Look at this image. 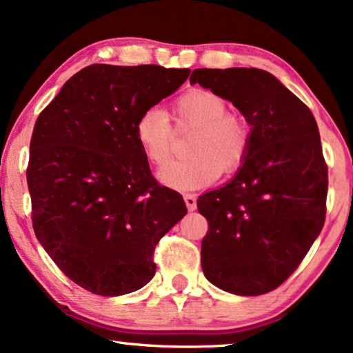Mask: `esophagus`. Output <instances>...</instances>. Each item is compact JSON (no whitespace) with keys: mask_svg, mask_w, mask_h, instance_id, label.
Masks as SVG:
<instances>
[{"mask_svg":"<svg viewBox=\"0 0 353 353\" xmlns=\"http://www.w3.org/2000/svg\"><path fill=\"white\" fill-rule=\"evenodd\" d=\"M183 197H185V202H186L188 210H190V212L196 210V207H197L196 194H192V192H186V194H183Z\"/></svg>","mask_w":353,"mask_h":353,"instance_id":"34e87169","label":"esophagus"}]
</instances>
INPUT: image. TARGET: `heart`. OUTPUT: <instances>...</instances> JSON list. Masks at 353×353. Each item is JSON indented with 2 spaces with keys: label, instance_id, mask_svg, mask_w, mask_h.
Returning <instances> with one entry per match:
<instances>
[{
  "label": "heart",
  "instance_id": "heart-1",
  "mask_svg": "<svg viewBox=\"0 0 353 353\" xmlns=\"http://www.w3.org/2000/svg\"><path fill=\"white\" fill-rule=\"evenodd\" d=\"M191 126L190 158L163 166L159 180L176 190H196L214 183L220 173H234L243 165L250 146V132L244 119L228 114L225 99L210 90L186 91L172 103L170 112L151 108L134 122V138L146 159L163 165L171 152V124Z\"/></svg>",
  "mask_w": 353,
  "mask_h": 353
}]
</instances>
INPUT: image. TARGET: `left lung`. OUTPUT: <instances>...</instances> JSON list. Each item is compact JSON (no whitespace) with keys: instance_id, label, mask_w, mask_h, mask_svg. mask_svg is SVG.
Masks as SVG:
<instances>
[{"instance_id":"1","label":"left lung","mask_w":353,"mask_h":353,"mask_svg":"<svg viewBox=\"0 0 353 353\" xmlns=\"http://www.w3.org/2000/svg\"><path fill=\"white\" fill-rule=\"evenodd\" d=\"M190 81L231 101L252 127L236 176L197 199L209 221L202 270L226 292L267 294L296 272L325 225L327 165L316 120L265 70L196 69Z\"/></svg>"}]
</instances>
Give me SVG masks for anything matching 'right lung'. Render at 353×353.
Instances as JSON below:
<instances>
[{"instance_id":"right-lung-1","label":"right lung","mask_w":353,"mask_h":353,"mask_svg":"<svg viewBox=\"0 0 353 353\" xmlns=\"http://www.w3.org/2000/svg\"><path fill=\"white\" fill-rule=\"evenodd\" d=\"M190 72L88 65L38 115L27 167L33 230L61 272L86 291L141 289L156 273L157 243L186 215L183 197L151 175L134 122Z\"/></svg>"}]
</instances>
